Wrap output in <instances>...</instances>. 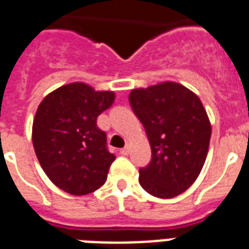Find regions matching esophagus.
<instances>
[{
    "label": "esophagus",
    "instance_id": "1",
    "mask_svg": "<svg viewBox=\"0 0 249 249\" xmlns=\"http://www.w3.org/2000/svg\"><path fill=\"white\" fill-rule=\"evenodd\" d=\"M120 154L121 155H128L129 154V146H125L123 149L120 150Z\"/></svg>",
    "mask_w": 249,
    "mask_h": 249
}]
</instances>
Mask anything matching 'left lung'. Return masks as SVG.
<instances>
[{
	"instance_id": "8db88e82",
	"label": "left lung",
	"mask_w": 249,
	"mask_h": 249,
	"mask_svg": "<svg viewBox=\"0 0 249 249\" xmlns=\"http://www.w3.org/2000/svg\"><path fill=\"white\" fill-rule=\"evenodd\" d=\"M129 103L153 154L138 181L151 196H179L196 181L208 155L212 124L202 102L183 85L166 81L133 89Z\"/></svg>"
}]
</instances>
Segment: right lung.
<instances>
[{
    "instance_id": "obj_1",
    "label": "right lung",
    "mask_w": 249,
    "mask_h": 249,
    "mask_svg": "<svg viewBox=\"0 0 249 249\" xmlns=\"http://www.w3.org/2000/svg\"><path fill=\"white\" fill-rule=\"evenodd\" d=\"M113 102V91L71 82L49 92L36 109L32 143L37 160L49 180L69 195H89L107 180L115 155L96 119Z\"/></svg>"
}]
</instances>
